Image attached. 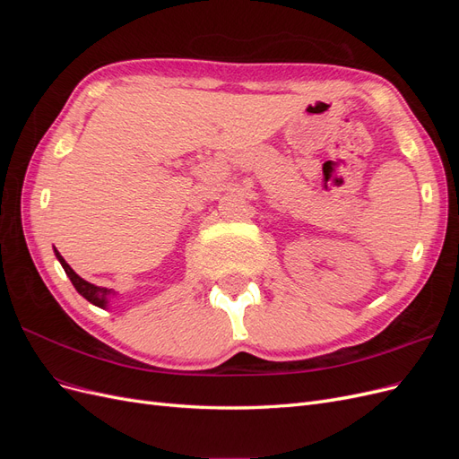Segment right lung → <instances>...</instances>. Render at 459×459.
Segmentation results:
<instances>
[{"label": "right lung", "mask_w": 459, "mask_h": 459, "mask_svg": "<svg viewBox=\"0 0 459 459\" xmlns=\"http://www.w3.org/2000/svg\"><path fill=\"white\" fill-rule=\"evenodd\" d=\"M55 256H57V260L61 262V266L65 268L66 275L71 277V281H73V285H74V289L78 290V293H80L82 297H84L88 302L95 304V307L107 308L110 289H107V287H97V285H93V283H88L86 280H82V277L65 262V258L59 255L57 248H55Z\"/></svg>", "instance_id": "right-lung-1"}]
</instances>
